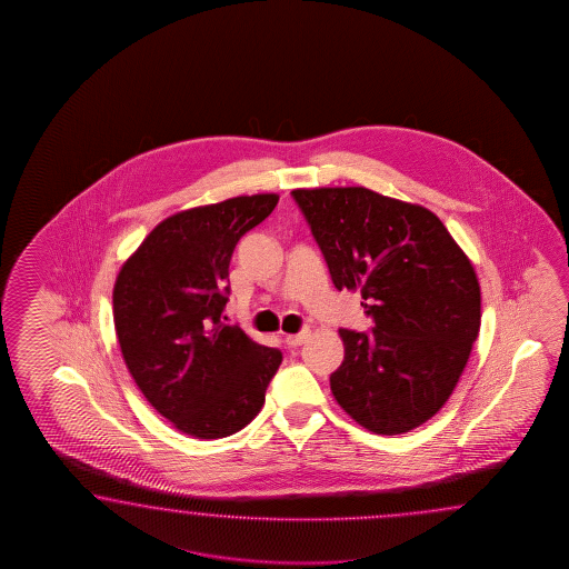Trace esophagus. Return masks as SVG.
<instances>
[{
    "instance_id": "1",
    "label": "esophagus",
    "mask_w": 569,
    "mask_h": 569,
    "mask_svg": "<svg viewBox=\"0 0 569 569\" xmlns=\"http://www.w3.org/2000/svg\"><path fill=\"white\" fill-rule=\"evenodd\" d=\"M309 338V333L307 331H301V333H297V336H284V343L289 346V348H299L301 343H305Z\"/></svg>"
}]
</instances>
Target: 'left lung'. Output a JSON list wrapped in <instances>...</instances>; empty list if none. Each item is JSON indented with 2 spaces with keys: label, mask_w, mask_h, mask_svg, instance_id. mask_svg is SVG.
<instances>
[{
  "label": "left lung",
  "mask_w": 569,
  "mask_h": 569,
  "mask_svg": "<svg viewBox=\"0 0 569 569\" xmlns=\"http://www.w3.org/2000/svg\"><path fill=\"white\" fill-rule=\"evenodd\" d=\"M290 194L336 289L360 290L375 323L339 329L331 392L368 431L407 433L446 405L470 358L482 317L473 267L425 207L363 187Z\"/></svg>",
  "instance_id": "left-lung-1"
}]
</instances>
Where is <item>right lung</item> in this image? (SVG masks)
<instances>
[{
	"mask_svg": "<svg viewBox=\"0 0 569 569\" xmlns=\"http://www.w3.org/2000/svg\"><path fill=\"white\" fill-rule=\"evenodd\" d=\"M277 203V194L233 197L164 219L116 280L113 323L126 366L146 400L187 436L240 431L262 409L282 362V351L221 315L236 243Z\"/></svg>",
	"mask_w": 569,
	"mask_h": 569,
	"instance_id": "1",
	"label": "right lung"
}]
</instances>
